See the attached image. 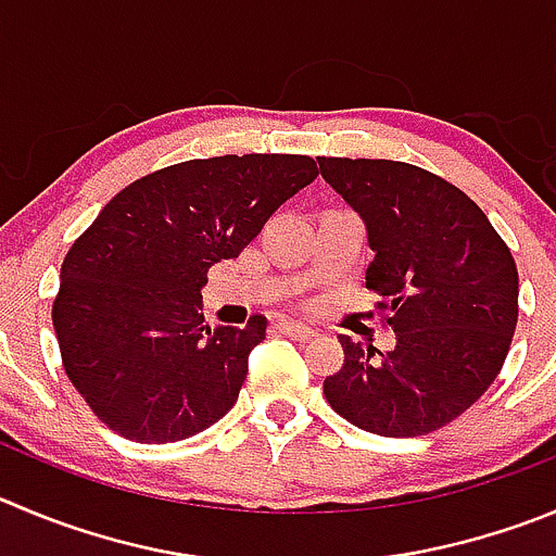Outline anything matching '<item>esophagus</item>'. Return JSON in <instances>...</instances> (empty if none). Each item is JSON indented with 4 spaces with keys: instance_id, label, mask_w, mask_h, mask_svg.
<instances>
[{
    "instance_id": "obj_1",
    "label": "esophagus",
    "mask_w": 556,
    "mask_h": 556,
    "mask_svg": "<svg viewBox=\"0 0 556 556\" xmlns=\"http://www.w3.org/2000/svg\"><path fill=\"white\" fill-rule=\"evenodd\" d=\"M277 329L282 331V334L295 337V340H313L315 337V329H309V326L304 324H295V320H279Z\"/></svg>"
}]
</instances>
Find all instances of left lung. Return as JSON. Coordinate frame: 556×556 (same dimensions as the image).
<instances>
[{
	"label": "left lung",
	"instance_id": "obj_1",
	"mask_svg": "<svg viewBox=\"0 0 556 556\" xmlns=\"http://www.w3.org/2000/svg\"><path fill=\"white\" fill-rule=\"evenodd\" d=\"M365 222L367 288L387 299L395 349L340 334L345 362L324 392L367 433L422 435L453 422L500 376L518 320L510 249L475 200L439 175L387 159H318Z\"/></svg>",
	"mask_w": 556,
	"mask_h": 556
}]
</instances>
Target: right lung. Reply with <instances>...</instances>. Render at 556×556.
<instances>
[{
	"mask_svg": "<svg viewBox=\"0 0 556 556\" xmlns=\"http://www.w3.org/2000/svg\"><path fill=\"white\" fill-rule=\"evenodd\" d=\"M315 178L309 155L191 159L126 186L71 247L51 320L67 378L114 433L180 442L236 406L266 318L202 324L207 268Z\"/></svg>",
	"mask_w": 556,
	"mask_h": 556,
	"instance_id": "obj_1",
	"label": "right lung"
}]
</instances>
